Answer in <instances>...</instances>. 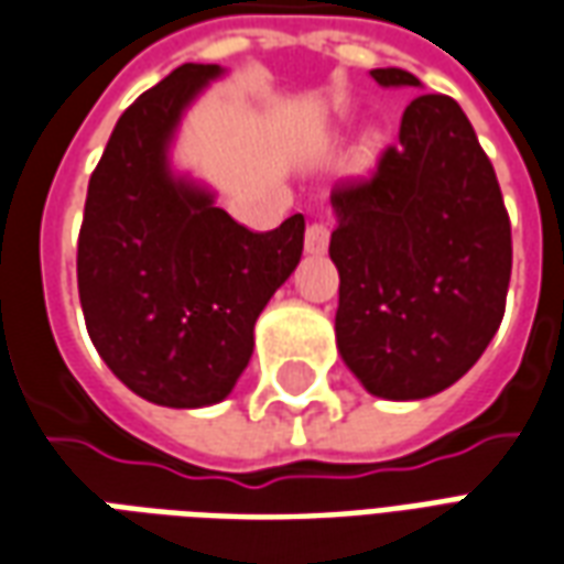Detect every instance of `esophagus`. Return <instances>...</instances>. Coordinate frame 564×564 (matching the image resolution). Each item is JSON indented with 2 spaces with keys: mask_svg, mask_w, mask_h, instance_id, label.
Instances as JSON below:
<instances>
[{
  "mask_svg": "<svg viewBox=\"0 0 564 564\" xmlns=\"http://www.w3.org/2000/svg\"><path fill=\"white\" fill-rule=\"evenodd\" d=\"M327 242H330V227L322 225V221H313V225L306 227V251L322 254L327 249Z\"/></svg>",
  "mask_w": 564,
  "mask_h": 564,
  "instance_id": "34e87169",
  "label": "esophagus"
}]
</instances>
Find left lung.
<instances>
[{"label":"left lung","instance_id":"obj_1","mask_svg":"<svg viewBox=\"0 0 564 564\" xmlns=\"http://www.w3.org/2000/svg\"><path fill=\"white\" fill-rule=\"evenodd\" d=\"M370 75L419 87L403 69ZM330 203L343 361L389 401L449 389L501 325L513 267L505 197L462 106L413 99L373 173L339 178Z\"/></svg>","mask_w":564,"mask_h":564}]
</instances>
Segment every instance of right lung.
<instances>
[{"label":"right lung","instance_id":"right-lung-1","mask_svg":"<svg viewBox=\"0 0 564 564\" xmlns=\"http://www.w3.org/2000/svg\"><path fill=\"white\" fill-rule=\"evenodd\" d=\"M218 72L185 63L123 111L78 234V297L97 352L139 398L178 410L237 386L254 322L294 273L306 227L291 215L254 234L166 170L178 115Z\"/></svg>","mask_w":564,"mask_h":564}]
</instances>
